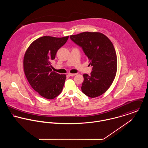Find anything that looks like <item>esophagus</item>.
I'll return each mask as SVG.
<instances>
[{"label":"esophagus","mask_w":148,"mask_h":148,"mask_svg":"<svg viewBox=\"0 0 148 148\" xmlns=\"http://www.w3.org/2000/svg\"><path fill=\"white\" fill-rule=\"evenodd\" d=\"M68 75L69 76H75L76 75V73H68Z\"/></svg>","instance_id":"esophagus-1"}]
</instances>
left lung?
I'll return each instance as SVG.
<instances>
[{
	"label": "left lung",
	"mask_w": 148,
	"mask_h": 148,
	"mask_svg": "<svg viewBox=\"0 0 148 148\" xmlns=\"http://www.w3.org/2000/svg\"><path fill=\"white\" fill-rule=\"evenodd\" d=\"M70 38L82 48L92 66L90 75H83V93L91 98L103 95L112 84L117 72V56L112 42L100 32H85Z\"/></svg>",
	"instance_id": "left-lung-1"
}]
</instances>
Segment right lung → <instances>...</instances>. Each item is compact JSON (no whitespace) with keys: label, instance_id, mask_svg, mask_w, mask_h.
Segmentation results:
<instances>
[{"label":"right lung","instance_id":"obj_1","mask_svg":"<svg viewBox=\"0 0 148 148\" xmlns=\"http://www.w3.org/2000/svg\"><path fill=\"white\" fill-rule=\"evenodd\" d=\"M68 38L42 36L32 42L25 53V75L32 88L45 99H53L63 90L66 75L52 71L51 61Z\"/></svg>","mask_w":148,"mask_h":148}]
</instances>
